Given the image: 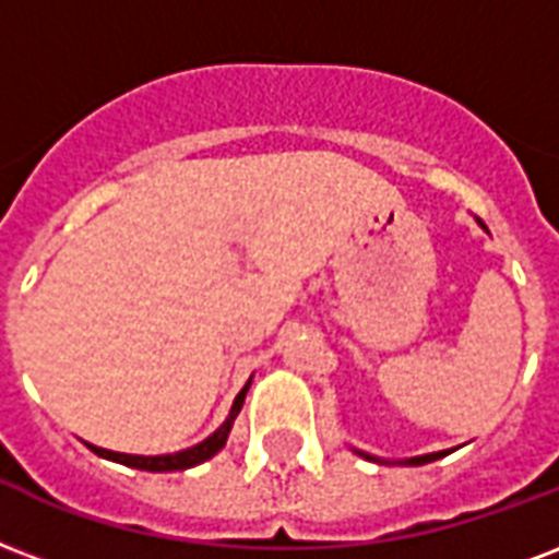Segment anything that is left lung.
I'll return each mask as SVG.
<instances>
[{"label": "left lung", "mask_w": 559, "mask_h": 559, "mask_svg": "<svg viewBox=\"0 0 559 559\" xmlns=\"http://www.w3.org/2000/svg\"><path fill=\"white\" fill-rule=\"evenodd\" d=\"M360 454H364V451H360ZM442 454H445V451H437V454H425V457H413V460H407V463H411V466H421V463H431V460L442 457ZM364 457H369V454H364ZM369 460H372V457H369Z\"/></svg>", "instance_id": "left-lung-1"}]
</instances>
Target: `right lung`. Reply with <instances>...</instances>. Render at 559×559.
<instances>
[{"label":"right lung","instance_id":"obj_1","mask_svg":"<svg viewBox=\"0 0 559 559\" xmlns=\"http://www.w3.org/2000/svg\"><path fill=\"white\" fill-rule=\"evenodd\" d=\"M246 393H249V383L242 386L237 399H234V407L228 413V419L216 428V431L207 437L204 442L193 445V449L187 451H178V454H160V457H140V454H117V451H105V449H96L91 445L99 457H108V460H117L122 466H131V468H143V472H181V468H190V466H199L204 460H211L216 451H223L225 440H228V433H231V425L237 419V413H240L242 402H246Z\"/></svg>","mask_w":559,"mask_h":559}]
</instances>
